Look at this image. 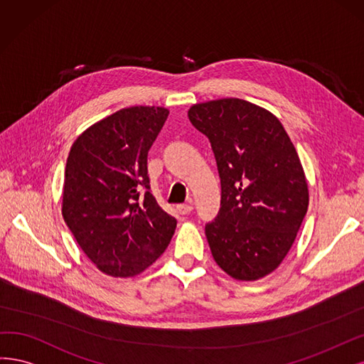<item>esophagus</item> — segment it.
Returning a JSON list of instances; mask_svg holds the SVG:
<instances>
[{"instance_id":"34e87169","label":"esophagus","mask_w":364,"mask_h":364,"mask_svg":"<svg viewBox=\"0 0 364 364\" xmlns=\"http://www.w3.org/2000/svg\"><path fill=\"white\" fill-rule=\"evenodd\" d=\"M177 210H178L180 215H187V213L192 212L193 207L191 204H180V205H177Z\"/></svg>"}]
</instances>
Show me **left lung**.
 Instances as JSON below:
<instances>
[{"label": "left lung", "instance_id": "8db88e82", "mask_svg": "<svg viewBox=\"0 0 364 364\" xmlns=\"http://www.w3.org/2000/svg\"><path fill=\"white\" fill-rule=\"evenodd\" d=\"M187 116L212 144L220 208L205 236L216 264L239 281L260 279L281 264L309 208V183L284 127L250 101L193 104Z\"/></svg>", "mask_w": 364, "mask_h": 364}]
</instances>
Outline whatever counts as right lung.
<instances>
[{
    "instance_id": "obj_1",
    "label": "right lung",
    "mask_w": 364,
    "mask_h": 364,
    "mask_svg": "<svg viewBox=\"0 0 364 364\" xmlns=\"http://www.w3.org/2000/svg\"><path fill=\"white\" fill-rule=\"evenodd\" d=\"M169 110L134 105L105 116L69 151L62 215L87 259L105 275L142 274L165 252L177 220L149 192L148 151Z\"/></svg>"
}]
</instances>
